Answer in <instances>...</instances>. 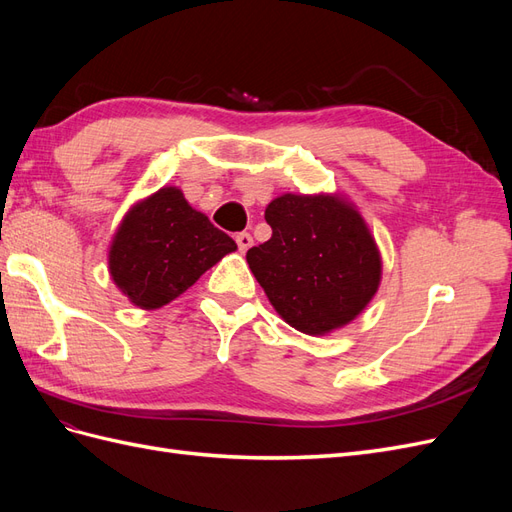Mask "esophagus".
Masks as SVG:
<instances>
[{"label": "esophagus", "mask_w": 512, "mask_h": 512, "mask_svg": "<svg viewBox=\"0 0 512 512\" xmlns=\"http://www.w3.org/2000/svg\"><path fill=\"white\" fill-rule=\"evenodd\" d=\"M252 243H254V239H252V235L250 232H239L237 235V245H239V252H247L252 247Z\"/></svg>", "instance_id": "esophagus-1"}]
</instances>
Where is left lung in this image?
<instances>
[{
    "label": "left lung",
    "instance_id": "obj_1",
    "mask_svg": "<svg viewBox=\"0 0 512 512\" xmlns=\"http://www.w3.org/2000/svg\"><path fill=\"white\" fill-rule=\"evenodd\" d=\"M265 220L271 239L245 258L290 327L322 335L363 312L380 284V254L359 213L335 196L284 194Z\"/></svg>",
    "mask_w": 512,
    "mask_h": 512
}]
</instances>
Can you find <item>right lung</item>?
<instances>
[{"label": "right lung", "mask_w": 512, "mask_h": 512, "mask_svg": "<svg viewBox=\"0 0 512 512\" xmlns=\"http://www.w3.org/2000/svg\"><path fill=\"white\" fill-rule=\"evenodd\" d=\"M235 250L237 243L194 211L181 190L162 188L121 222L108 265L134 305L156 309Z\"/></svg>", "instance_id": "right-lung-1"}]
</instances>
